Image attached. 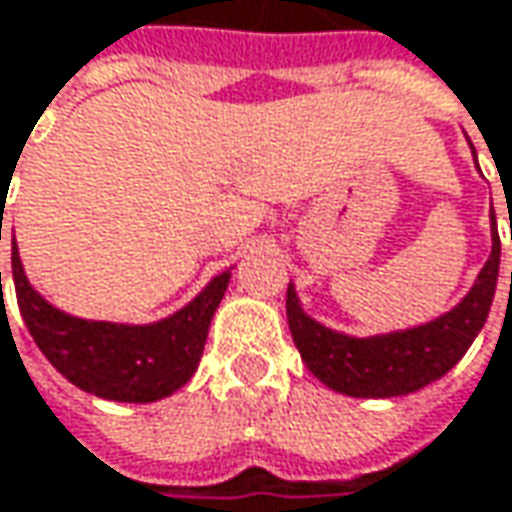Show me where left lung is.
<instances>
[{"label":"left lung","mask_w":512,"mask_h":512,"mask_svg":"<svg viewBox=\"0 0 512 512\" xmlns=\"http://www.w3.org/2000/svg\"><path fill=\"white\" fill-rule=\"evenodd\" d=\"M501 240L493 214V252L476 286L444 318L378 338H346L300 312L295 289H286V321L300 358L315 378L355 398H392L438 381L456 367L487 321L499 280Z\"/></svg>","instance_id":"8db88e82"}]
</instances>
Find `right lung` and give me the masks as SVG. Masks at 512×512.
Returning a JSON list of instances; mask_svg holds the SVG:
<instances>
[{
    "label": "right lung",
    "instance_id": "obj_1",
    "mask_svg": "<svg viewBox=\"0 0 512 512\" xmlns=\"http://www.w3.org/2000/svg\"><path fill=\"white\" fill-rule=\"evenodd\" d=\"M11 266L22 321L42 355L79 389L128 404L166 398L194 375L214 309L220 306L232 278L229 272H220L186 309L168 321L154 326H117L79 321L45 303L22 272L16 243L11 249Z\"/></svg>",
    "mask_w": 512,
    "mask_h": 512
}]
</instances>
